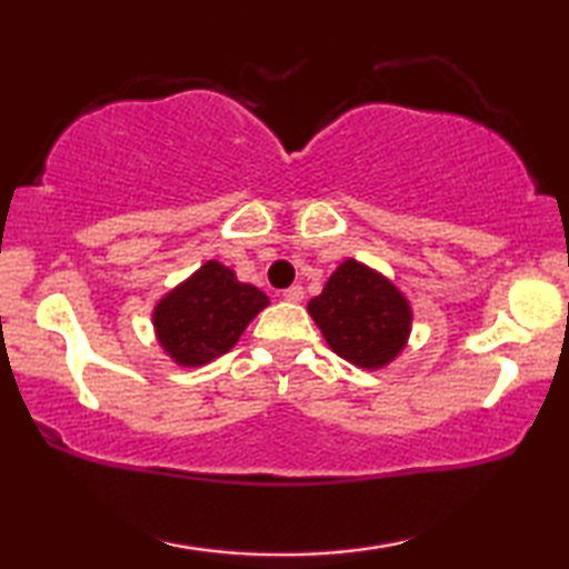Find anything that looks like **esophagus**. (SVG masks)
I'll return each instance as SVG.
<instances>
[{"mask_svg":"<svg viewBox=\"0 0 569 569\" xmlns=\"http://www.w3.org/2000/svg\"><path fill=\"white\" fill-rule=\"evenodd\" d=\"M283 298H286V301H291V303L303 301V288H301V286H291V288H286V291H283Z\"/></svg>","mask_w":569,"mask_h":569,"instance_id":"esophagus-1","label":"esophagus"}]
</instances>
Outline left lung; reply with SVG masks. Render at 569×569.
Masks as SVG:
<instances>
[{
    "label": "left lung",
    "instance_id": "1",
    "mask_svg": "<svg viewBox=\"0 0 569 569\" xmlns=\"http://www.w3.org/2000/svg\"><path fill=\"white\" fill-rule=\"evenodd\" d=\"M308 313L333 353L369 371L383 369L407 349L413 319L411 303L391 278L353 258H346L308 301Z\"/></svg>",
    "mask_w": 569,
    "mask_h": 569
}]
</instances>
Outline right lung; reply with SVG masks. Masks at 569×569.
<instances>
[{
  "instance_id": "1",
  "label": "right lung",
  "mask_w": 569,
  "mask_h": 569,
  "mask_svg": "<svg viewBox=\"0 0 569 569\" xmlns=\"http://www.w3.org/2000/svg\"><path fill=\"white\" fill-rule=\"evenodd\" d=\"M268 303L261 288L240 283L223 263L206 261L156 303L152 329L172 361L196 369L233 349Z\"/></svg>"
}]
</instances>
